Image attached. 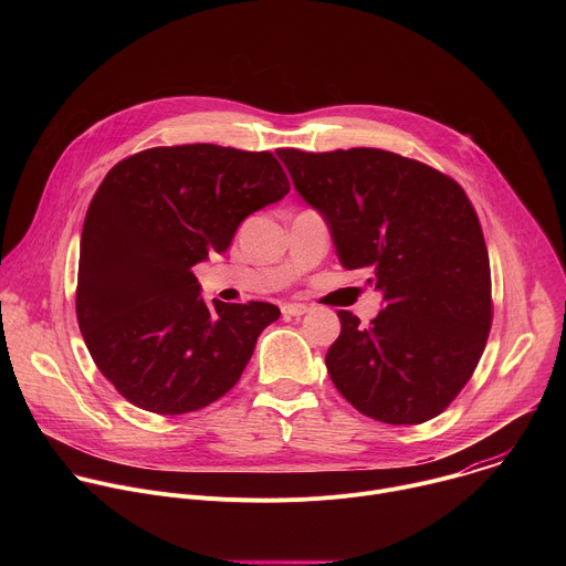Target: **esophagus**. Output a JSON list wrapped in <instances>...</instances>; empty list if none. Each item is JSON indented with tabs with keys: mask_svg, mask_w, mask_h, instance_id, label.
<instances>
[{
	"mask_svg": "<svg viewBox=\"0 0 566 566\" xmlns=\"http://www.w3.org/2000/svg\"><path fill=\"white\" fill-rule=\"evenodd\" d=\"M308 311H311V308H308L306 304H293V302H286V304L282 306V313H284V315H295V317H297V315H304V313H308Z\"/></svg>",
	"mask_w": 566,
	"mask_h": 566,
	"instance_id": "1",
	"label": "esophagus"
}]
</instances>
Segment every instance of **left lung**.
Returning <instances> with one entry per match:
<instances>
[{
    "instance_id": "obj_1",
    "label": "left lung",
    "mask_w": 566,
    "mask_h": 566,
    "mask_svg": "<svg viewBox=\"0 0 566 566\" xmlns=\"http://www.w3.org/2000/svg\"><path fill=\"white\" fill-rule=\"evenodd\" d=\"M300 197L327 219L340 264L382 293L369 327L338 311L327 352L338 391L369 419L441 415L486 347L493 302L486 241L457 181L394 151L277 149Z\"/></svg>"
}]
</instances>
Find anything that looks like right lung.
I'll list each match as a JSON object with an SVG mask.
<instances>
[{
    "instance_id": "1",
    "label": "right lung",
    "mask_w": 566,
    "mask_h": 566,
    "mask_svg": "<svg viewBox=\"0 0 566 566\" xmlns=\"http://www.w3.org/2000/svg\"><path fill=\"white\" fill-rule=\"evenodd\" d=\"M289 190L271 151L210 143L151 147L107 172L80 237L75 313L96 367L136 408L188 415L234 387L280 308L206 304L192 266Z\"/></svg>"
}]
</instances>
